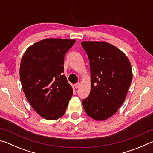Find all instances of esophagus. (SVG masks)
Wrapping results in <instances>:
<instances>
[{
	"label": "esophagus",
	"mask_w": 153,
	"mask_h": 153,
	"mask_svg": "<svg viewBox=\"0 0 153 153\" xmlns=\"http://www.w3.org/2000/svg\"><path fill=\"white\" fill-rule=\"evenodd\" d=\"M79 86H80V84L79 83H77V84H76L74 85V86H75V88H76L77 89V88H78L79 87Z\"/></svg>",
	"instance_id": "obj_1"
}]
</instances>
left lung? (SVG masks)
Listing matches in <instances>:
<instances>
[{
	"label": "left lung",
	"instance_id": "obj_1",
	"mask_svg": "<svg viewBox=\"0 0 153 153\" xmlns=\"http://www.w3.org/2000/svg\"><path fill=\"white\" fill-rule=\"evenodd\" d=\"M82 47L88 56L91 90L83 107L97 121L113 116L125 100L132 81V69L123 52L107 42L84 41Z\"/></svg>",
	"mask_w": 153,
	"mask_h": 153
}]
</instances>
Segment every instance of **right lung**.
I'll return each mask as SVG.
<instances>
[{
	"mask_svg": "<svg viewBox=\"0 0 153 153\" xmlns=\"http://www.w3.org/2000/svg\"><path fill=\"white\" fill-rule=\"evenodd\" d=\"M73 39L46 38L27 48L21 61L23 90L36 113L47 120L63 116L73 94L64 71V56Z\"/></svg>",
	"mask_w": 153,
	"mask_h": 153,
	"instance_id": "right-lung-1",
	"label": "right lung"
}]
</instances>
